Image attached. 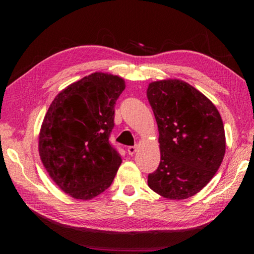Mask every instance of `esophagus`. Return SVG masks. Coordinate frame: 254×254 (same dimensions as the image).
<instances>
[{
	"mask_svg": "<svg viewBox=\"0 0 254 254\" xmlns=\"http://www.w3.org/2000/svg\"><path fill=\"white\" fill-rule=\"evenodd\" d=\"M136 150H137V147L136 145H134V147H128L127 151L128 154H130V156H132V154H134L136 152Z\"/></svg>",
	"mask_w": 254,
	"mask_h": 254,
	"instance_id": "esophagus-1",
	"label": "esophagus"
}]
</instances>
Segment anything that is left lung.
Returning a JSON list of instances; mask_svg holds the SVG:
<instances>
[{"mask_svg": "<svg viewBox=\"0 0 254 254\" xmlns=\"http://www.w3.org/2000/svg\"><path fill=\"white\" fill-rule=\"evenodd\" d=\"M147 96L158 124L160 163L148 176L154 192L186 199L199 192L220 168L226 149L220 112L182 79L151 81Z\"/></svg>", "mask_w": 254, "mask_h": 254, "instance_id": "obj_1", "label": "left lung"}]
</instances>
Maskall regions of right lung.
<instances>
[{"label": "right lung", "mask_w": 254, "mask_h": 254, "mask_svg": "<svg viewBox=\"0 0 254 254\" xmlns=\"http://www.w3.org/2000/svg\"><path fill=\"white\" fill-rule=\"evenodd\" d=\"M122 77L96 71L68 85L51 102L38 150L53 182L75 199L89 200L111 186L121 157L110 144Z\"/></svg>", "instance_id": "right-lung-1"}]
</instances>
